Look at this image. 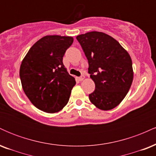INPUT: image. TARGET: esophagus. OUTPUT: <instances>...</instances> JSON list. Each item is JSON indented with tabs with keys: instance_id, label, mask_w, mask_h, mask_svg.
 Returning <instances> with one entry per match:
<instances>
[{
	"instance_id": "1",
	"label": "esophagus",
	"mask_w": 156,
	"mask_h": 156,
	"mask_svg": "<svg viewBox=\"0 0 156 156\" xmlns=\"http://www.w3.org/2000/svg\"><path fill=\"white\" fill-rule=\"evenodd\" d=\"M84 79V76H81L80 77H78V80H80V81H81V80H83Z\"/></svg>"
}]
</instances>
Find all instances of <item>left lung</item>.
I'll use <instances>...</instances> for the list:
<instances>
[{"label":"left lung","instance_id":"left-lung-1","mask_svg":"<svg viewBox=\"0 0 156 156\" xmlns=\"http://www.w3.org/2000/svg\"><path fill=\"white\" fill-rule=\"evenodd\" d=\"M76 39L87 56L88 73L95 84L89 100L101 110L115 108L126 96L133 82L130 55L116 39L102 32H88Z\"/></svg>","mask_w":156,"mask_h":156}]
</instances>
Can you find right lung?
<instances>
[{"label":"right lung","mask_w":156,"mask_h":156,"mask_svg":"<svg viewBox=\"0 0 156 156\" xmlns=\"http://www.w3.org/2000/svg\"><path fill=\"white\" fill-rule=\"evenodd\" d=\"M73 38L46 36L30 48L20 69L23 91L39 110L59 112L67 105L76 80L68 73L63 56Z\"/></svg>","instance_id":"right-lung-1"}]
</instances>
